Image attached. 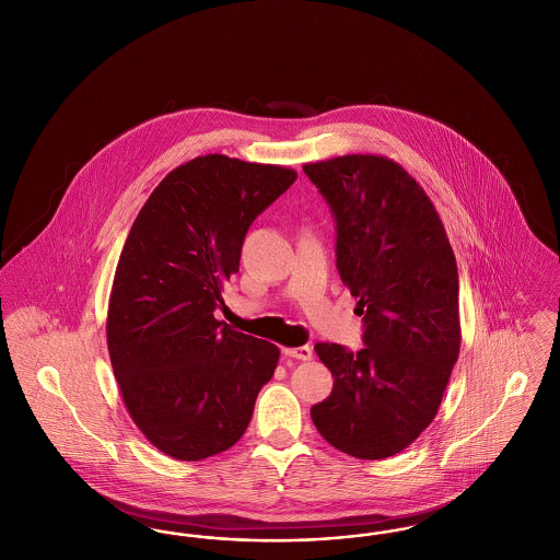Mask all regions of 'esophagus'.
Returning a JSON list of instances; mask_svg holds the SVG:
<instances>
[{"label": "esophagus", "instance_id": "34e87169", "mask_svg": "<svg viewBox=\"0 0 560 560\" xmlns=\"http://www.w3.org/2000/svg\"><path fill=\"white\" fill-rule=\"evenodd\" d=\"M283 354L295 360L313 359V348L311 346H300V348H283Z\"/></svg>", "mask_w": 560, "mask_h": 560}]
</instances>
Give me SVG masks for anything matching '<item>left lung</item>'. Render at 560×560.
Returning a JSON list of instances; mask_svg holds the SVG:
<instances>
[{
  "instance_id": "1",
  "label": "left lung",
  "mask_w": 560,
  "mask_h": 560,
  "mask_svg": "<svg viewBox=\"0 0 560 560\" xmlns=\"http://www.w3.org/2000/svg\"><path fill=\"white\" fill-rule=\"evenodd\" d=\"M337 224V270L359 298L364 348L316 343L334 392L311 408L331 446L362 460L410 446L435 419L460 352L458 269L423 187L394 160L304 164Z\"/></svg>"
}]
</instances>
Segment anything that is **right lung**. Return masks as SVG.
Listing matches in <instances>:
<instances>
[{"instance_id": "add662e5", "label": "right lung", "mask_w": 560, "mask_h": 560, "mask_svg": "<svg viewBox=\"0 0 560 560\" xmlns=\"http://www.w3.org/2000/svg\"><path fill=\"white\" fill-rule=\"evenodd\" d=\"M298 173L223 154L171 171L139 210L114 272L108 352L125 406L166 456L201 460L244 435L279 348L214 311L254 219Z\"/></svg>"}]
</instances>
